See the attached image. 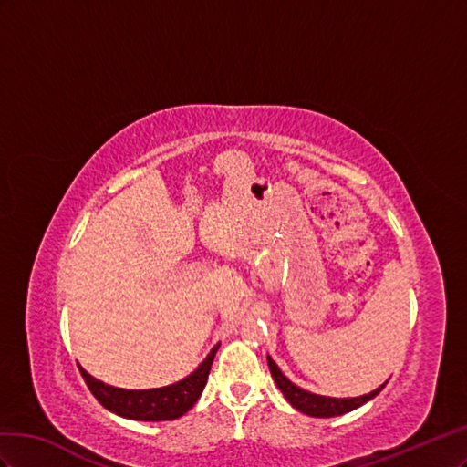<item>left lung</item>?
I'll return each mask as SVG.
<instances>
[{"mask_svg": "<svg viewBox=\"0 0 467 467\" xmlns=\"http://www.w3.org/2000/svg\"><path fill=\"white\" fill-rule=\"evenodd\" d=\"M268 366H270V371H272V378H274L275 385L279 388V391L284 393V397L287 399L289 405L296 407L297 410H301L303 415L317 417V419L338 417V415H344V412H350L358 407H362L364 403L369 401V399H374L385 388V383H388V381H385L383 385H379L378 389L369 391L366 395H359V397H327V395H317V393H311L307 389H301L299 385L289 381L282 374V369L277 368V364L274 362L272 356H268Z\"/></svg>", "mask_w": 467, "mask_h": 467, "instance_id": "obj_1", "label": "left lung"}]
</instances>
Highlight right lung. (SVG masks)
I'll return each mask as SVG.
<instances>
[{
    "instance_id": "obj_1",
    "label": "right lung",
    "mask_w": 467,
    "mask_h": 467,
    "mask_svg": "<svg viewBox=\"0 0 467 467\" xmlns=\"http://www.w3.org/2000/svg\"><path fill=\"white\" fill-rule=\"evenodd\" d=\"M219 346L221 344L213 346V350L207 354V358L190 376H185L183 379L171 385H166V388L156 389L113 388V385H108L101 379L89 376L82 366L78 368L93 397H96L105 409L115 412V415L132 420H174L185 415V412L197 403L199 395L203 393L213 358H215Z\"/></svg>"
}]
</instances>
